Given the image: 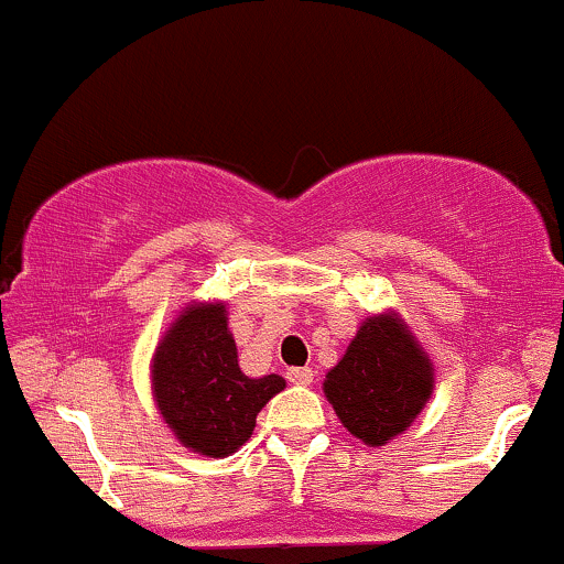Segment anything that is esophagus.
<instances>
[{"label":"esophagus","instance_id":"esophagus-1","mask_svg":"<svg viewBox=\"0 0 564 564\" xmlns=\"http://www.w3.org/2000/svg\"><path fill=\"white\" fill-rule=\"evenodd\" d=\"M288 381L295 383V386H308L314 381V370H312V367H290Z\"/></svg>","mask_w":564,"mask_h":564}]
</instances>
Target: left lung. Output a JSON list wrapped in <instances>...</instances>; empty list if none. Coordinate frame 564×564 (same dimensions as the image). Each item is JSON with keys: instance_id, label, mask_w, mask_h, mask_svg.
Returning a JSON list of instances; mask_svg holds the SVG:
<instances>
[{"instance_id": "1", "label": "left lung", "mask_w": 564, "mask_h": 564, "mask_svg": "<svg viewBox=\"0 0 564 564\" xmlns=\"http://www.w3.org/2000/svg\"><path fill=\"white\" fill-rule=\"evenodd\" d=\"M432 389V362L391 314L370 316L359 327L325 381V394L340 423L372 447L402 434Z\"/></svg>"}]
</instances>
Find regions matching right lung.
Segmentation results:
<instances>
[{
	"mask_svg": "<svg viewBox=\"0 0 564 564\" xmlns=\"http://www.w3.org/2000/svg\"><path fill=\"white\" fill-rule=\"evenodd\" d=\"M154 397L162 419L186 447L224 458L245 445L256 415L284 389V378H248L239 370L226 308L192 306L156 349Z\"/></svg>",
	"mask_w": 564,
	"mask_h": 564,
	"instance_id": "add662e5",
	"label": "right lung"
}]
</instances>
